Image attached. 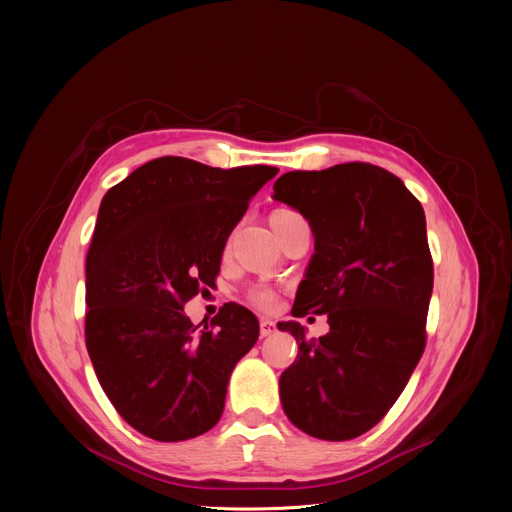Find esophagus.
I'll list each match as a JSON object with an SVG mask.
<instances>
[{
	"label": "esophagus",
	"instance_id": "obj_1",
	"mask_svg": "<svg viewBox=\"0 0 512 512\" xmlns=\"http://www.w3.org/2000/svg\"><path fill=\"white\" fill-rule=\"evenodd\" d=\"M259 332H261V338L272 336V334L276 332V321H272V319L263 317V319L259 321Z\"/></svg>",
	"mask_w": 512,
	"mask_h": 512
}]
</instances>
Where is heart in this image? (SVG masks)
<instances>
[{
  "mask_svg": "<svg viewBox=\"0 0 512 512\" xmlns=\"http://www.w3.org/2000/svg\"><path fill=\"white\" fill-rule=\"evenodd\" d=\"M251 303L257 305L259 309H272L276 305V294L272 290L257 288L251 292Z\"/></svg>",
  "mask_w": 512,
  "mask_h": 512,
  "instance_id": "heart-1",
  "label": "heart"
}]
</instances>
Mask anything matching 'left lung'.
<instances>
[{
	"instance_id": "obj_1",
	"label": "left lung",
	"mask_w": 512,
	"mask_h": 512,
	"mask_svg": "<svg viewBox=\"0 0 512 512\" xmlns=\"http://www.w3.org/2000/svg\"><path fill=\"white\" fill-rule=\"evenodd\" d=\"M274 199L315 238L292 317L330 324L311 342L299 321L278 324L299 344L280 375L282 409L313 438L353 440L388 413L423 355L434 288L425 213L398 176L361 161L286 172Z\"/></svg>"
}]
</instances>
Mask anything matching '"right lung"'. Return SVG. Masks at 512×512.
Listing matches in <instances>:
<instances>
[{
	"instance_id": "right-lung-1",
	"label": "right lung",
	"mask_w": 512,
	"mask_h": 512,
	"mask_svg": "<svg viewBox=\"0 0 512 512\" xmlns=\"http://www.w3.org/2000/svg\"><path fill=\"white\" fill-rule=\"evenodd\" d=\"M276 174L157 157L101 199L87 255V351L116 411L151 440H191L222 417L259 321L226 303L199 330L182 307L213 286L230 232Z\"/></svg>"
}]
</instances>
